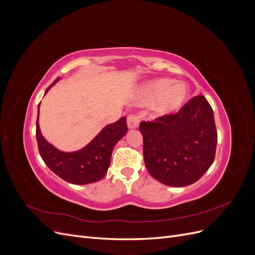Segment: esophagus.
Returning <instances> with one entry per match:
<instances>
[{
  "instance_id": "obj_1",
  "label": "esophagus",
  "mask_w": 255,
  "mask_h": 255,
  "mask_svg": "<svg viewBox=\"0 0 255 255\" xmlns=\"http://www.w3.org/2000/svg\"><path fill=\"white\" fill-rule=\"evenodd\" d=\"M139 126V119L136 115L132 114L128 116V128H136Z\"/></svg>"
}]
</instances>
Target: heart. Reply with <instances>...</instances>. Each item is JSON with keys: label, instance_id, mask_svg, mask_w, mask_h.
<instances>
[{"label": "heart", "instance_id": "obj_1", "mask_svg": "<svg viewBox=\"0 0 255 255\" xmlns=\"http://www.w3.org/2000/svg\"><path fill=\"white\" fill-rule=\"evenodd\" d=\"M188 97V88L184 83L170 79L154 80L145 84L138 96V103H153L152 110L157 116H167L179 111Z\"/></svg>", "mask_w": 255, "mask_h": 255}]
</instances>
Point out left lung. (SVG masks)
I'll return each instance as SVG.
<instances>
[{
	"mask_svg": "<svg viewBox=\"0 0 255 255\" xmlns=\"http://www.w3.org/2000/svg\"><path fill=\"white\" fill-rule=\"evenodd\" d=\"M139 129L146 170L168 186L197 182L215 159L217 130L212 107L202 95L176 114L141 121Z\"/></svg>",
	"mask_w": 255,
	"mask_h": 255,
	"instance_id": "obj_1",
	"label": "left lung"
}]
</instances>
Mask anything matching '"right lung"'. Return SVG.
<instances>
[{
  "label": "right lung",
  "instance_id": "obj_1",
  "mask_svg": "<svg viewBox=\"0 0 255 255\" xmlns=\"http://www.w3.org/2000/svg\"><path fill=\"white\" fill-rule=\"evenodd\" d=\"M59 80L57 78L45 94ZM44 94V95H45ZM39 105L36 122V138L40 156L51 170L61 179L75 185H86L102 180L111 165L114 146L128 132L127 118L122 117L106 126L85 148L75 152H63L44 139L40 132Z\"/></svg>",
  "mask_w": 255,
  "mask_h": 255
}]
</instances>
